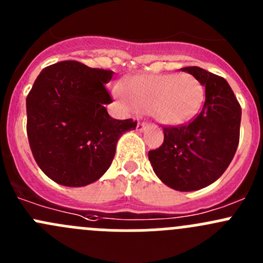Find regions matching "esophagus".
Here are the masks:
<instances>
[{"instance_id": "obj_1", "label": "esophagus", "mask_w": 263, "mask_h": 263, "mask_svg": "<svg viewBox=\"0 0 263 263\" xmlns=\"http://www.w3.org/2000/svg\"><path fill=\"white\" fill-rule=\"evenodd\" d=\"M148 126L150 124L146 123V122H139L137 123V131H145V129L148 128Z\"/></svg>"}]
</instances>
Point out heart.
I'll use <instances>...</instances> for the list:
<instances>
[{"instance_id":"obj_1","label":"heart","mask_w":263,"mask_h":263,"mask_svg":"<svg viewBox=\"0 0 263 263\" xmlns=\"http://www.w3.org/2000/svg\"><path fill=\"white\" fill-rule=\"evenodd\" d=\"M124 92L134 109L168 126L190 122L205 102L202 84L188 73L134 76L124 82Z\"/></svg>"}]
</instances>
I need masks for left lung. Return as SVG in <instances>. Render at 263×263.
<instances>
[{
    "instance_id": "left-lung-1",
    "label": "left lung",
    "mask_w": 263,
    "mask_h": 263,
    "mask_svg": "<svg viewBox=\"0 0 263 263\" xmlns=\"http://www.w3.org/2000/svg\"><path fill=\"white\" fill-rule=\"evenodd\" d=\"M205 87V103L193 121L164 126V142L148 151L154 172L164 184L182 192L214 183L227 171L239 144L242 109L224 78L192 66L182 68Z\"/></svg>"
}]
</instances>
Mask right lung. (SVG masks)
<instances>
[{
  "label": "right lung",
  "instance_id": "obj_1",
  "mask_svg": "<svg viewBox=\"0 0 263 263\" xmlns=\"http://www.w3.org/2000/svg\"><path fill=\"white\" fill-rule=\"evenodd\" d=\"M113 71L62 61L44 68L26 98V132L39 168L58 184L82 187L112 164L119 137L136 121L112 118L105 84Z\"/></svg>",
  "mask_w": 263,
  "mask_h": 263
}]
</instances>
